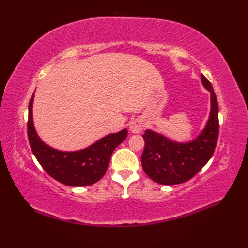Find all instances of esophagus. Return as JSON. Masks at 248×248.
Listing matches in <instances>:
<instances>
[{"mask_svg":"<svg viewBox=\"0 0 248 248\" xmlns=\"http://www.w3.org/2000/svg\"><path fill=\"white\" fill-rule=\"evenodd\" d=\"M129 129L132 133H139L144 129V123H142L141 120H134L133 122H131Z\"/></svg>","mask_w":248,"mask_h":248,"instance_id":"34e87169","label":"esophagus"}]
</instances>
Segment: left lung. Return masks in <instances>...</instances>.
<instances>
[{
	"label": "left lung",
	"mask_w": 248,
	"mask_h": 248,
	"mask_svg": "<svg viewBox=\"0 0 248 248\" xmlns=\"http://www.w3.org/2000/svg\"><path fill=\"white\" fill-rule=\"evenodd\" d=\"M202 82L211 93L212 106L206 128L197 140L177 144L151 130L142 134L145 140L142 170L156 183L174 185L188 181L204 168L214 153L219 133L218 103L211 82L202 74Z\"/></svg>",
	"instance_id": "obj_1"
}]
</instances>
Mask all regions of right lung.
<instances>
[{"label":"right lung","mask_w":248,"mask_h":248,"mask_svg":"<svg viewBox=\"0 0 248 248\" xmlns=\"http://www.w3.org/2000/svg\"><path fill=\"white\" fill-rule=\"evenodd\" d=\"M33 97L34 94L29 103L28 139L32 152L43 170L51 178L68 186H89L99 181L108 168L111 153L127 138V130L109 134L80 151H57L44 144L35 131L32 118Z\"/></svg>","instance_id":"add662e5"}]
</instances>
